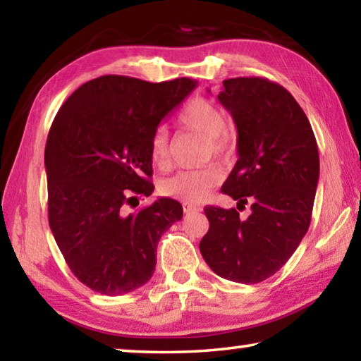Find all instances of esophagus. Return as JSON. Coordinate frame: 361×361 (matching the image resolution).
I'll return each mask as SVG.
<instances>
[{
  "instance_id": "esophagus-1",
  "label": "esophagus",
  "mask_w": 361,
  "mask_h": 361,
  "mask_svg": "<svg viewBox=\"0 0 361 361\" xmlns=\"http://www.w3.org/2000/svg\"><path fill=\"white\" fill-rule=\"evenodd\" d=\"M183 210H185V213H191V212H199V210H202V209H200L199 205H192V204H189V202H183Z\"/></svg>"
}]
</instances>
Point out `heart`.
Returning <instances> with one entry per match:
<instances>
[{"label": "heart", "mask_w": 361, "mask_h": 361, "mask_svg": "<svg viewBox=\"0 0 361 361\" xmlns=\"http://www.w3.org/2000/svg\"><path fill=\"white\" fill-rule=\"evenodd\" d=\"M178 122L192 132H197L207 140V156L226 157L232 151V138L226 130V116L216 103L209 99H192L181 109ZM151 161L157 167H167L170 161V140L164 127H157L149 142ZM224 173L218 166H207L194 170H180L175 175L161 181V192L169 197L186 202L204 200L213 188L223 181Z\"/></svg>", "instance_id": "heart-1"}]
</instances>
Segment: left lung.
Segmentation results:
<instances>
[{
    "label": "left lung",
    "instance_id": "1",
    "mask_svg": "<svg viewBox=\"0 0 361 361\" xmlns=\"http://www.w3.org/2000/svg\"><path fill=\"white\" fill-rule=\"evenodd\" d=\"M218 100L237 127V159L221 192L252 204L240 219L235 209L205 207L209 232L202 258L216 276L237 283H259L274 276L309 229L320 175L312 127L282 85L266 78L223 81Z\"/></svg>",
    "mask_w": 361,
    "mask_h": 361
}]
</instances>
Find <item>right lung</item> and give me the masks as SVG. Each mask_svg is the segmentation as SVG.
Returning <instances> with one entry per match:
<instances>
[{
	"instance_id": "obj_1",
	"label": "right lung",
	"mask_w": 361,
	"mask_h": 361,
	"mask_svg": "<svg viewBox=\"0 0 361 361\" xmlns=\"http://www.w3.org/2000/svg\"><path fill=\"white\" fill-rule=\"evenodd\" d=\"M195 85L189 78L100 76L78 87L52 122L44 151L49 226L71 272L100 295L148 282L161 235L183 216L173 199L129 215L126 205L154 191L151 137Z\"/></svg>"
}]
</instances>
